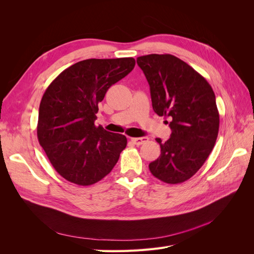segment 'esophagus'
<instances>
[{
    "mask_svg": "<svg viewBox=\"0 0 254 254\" xmlns=\"http://www.w3.org/2000/svg\"><path fill=\"white\" fill-rule=\"evenodd\" d=\"M148 141L147 136H142V137H131V142L135 145H142Z\"/></svg>",
    "mask_w": 254,
    "mask_h": 254,
    "instance_id": "1",
    "label": "esophagus"
}]
</instances>
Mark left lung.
Returning <instances> with one entry per match:
<instances>
[{
    "label": "left lung",
    "instance_id": "left-lung-1",
    "mask_svg": "<svg viewBox=\"0 0 254 254\" xmlns=\"http://www.w3.org/2000/svg\"><path fill=\"white\" fill-rule=\"evenodd\" d=\"M150 87L152 108L168 118L171 137L160 144L161 155L149 163L150 173L168 184L193 177L216 142L219 113L210 83L193 67L171 54L136 58Z\"/></svg>",
    "mask_w": 254,
    "mask_h": 254
}]
</instances>
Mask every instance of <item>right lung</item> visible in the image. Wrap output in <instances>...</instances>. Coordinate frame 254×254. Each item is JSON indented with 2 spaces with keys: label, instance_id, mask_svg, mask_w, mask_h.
<instances>
[{
  "label": "right lung",
  "instance_id": "obj_1",
  "mask_svg": "<svg viewBox=\"0 0 254 254\" xmlns=\"http://www.w3.org/2000/svg\"><path fill=\"white\" fill-rule=\"evenodd\" d=\"M131 57L87 59L61 72L45 90L37 136L56 172L77 186L108 175L125 149V135L96 127L94 121L108 89L133 70Z\"/></svg>",
  "mask_w": 254,
  "mask_h": 254
}]
</instances>
